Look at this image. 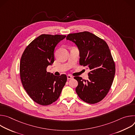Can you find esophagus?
Returning <instances> with one entry per match:
<instances>
[{"label":"esophagus","mask_w":135,"mask_h":135,"mask_svg":"<svg viewBox=\"0 0 135 135\" xmlns=\"http://www.w3.org/2000/svg\"><path fill=\"white\" fill-rule=\"evenodd\" d=\"M73 78V77L71 75H67V79L68 80H71Z\"/></svg>","instance_id":"1"}]
</instances>
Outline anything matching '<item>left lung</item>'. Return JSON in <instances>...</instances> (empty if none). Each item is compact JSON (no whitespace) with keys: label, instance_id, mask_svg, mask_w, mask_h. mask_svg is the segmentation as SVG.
I'll use <instances>...</instances> for the list:
<instances>
[{"label":"left lung","instance_id":"left-lung-1","mask_svg":"<svg viewBox=\"0 0 135 135\" xmlns=\"http://www.w3.org/2000/svg\"><path fill=\"white\" fill-rule=\"evenodd\" d=\"M67 40L75 43L80 51V65L88 67L89 79L75 76L78 82L75 90L83 101L95 104L108 93L115 73V65L107 43L88 31L69 33Z\"/></svg>","mask_w":135,"mask_h":135}]
</instances>
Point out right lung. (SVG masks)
Returning a JSON list of instances; mask_svg holds the SVG:
<instances>
[{"label": "right lung", "mask_w": 135, "mask_h": 135, "mask_svg": "<svg viewBox=\"0 0 135 135\" xmlns=\"http://www.w3.org/2000/svg\"><path fill=\"white\" fill-rule=\"evenodd\" d=\"M66 36L42 34L27 46L22 55L20 74L22 85L40 105L47 106L56 101L67 82L65 74L57 77L46 71L54 61L55 47Z\"/></svg>", "instance_id": "obj_1"}]
</instances>
